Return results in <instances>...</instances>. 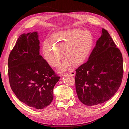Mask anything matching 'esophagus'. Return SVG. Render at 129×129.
Returning a JSON list of instances; mask_svg holds the SVG:
<instances>
[{
	"label": "esophagus",
	"instance_id": "esophagus-1",
	"mask_svg": "<svg viewBox=\"0 0 129 129\" xmlns=\"http://www.w3.org/2000/svg\"><path fill=\"white\" fill-rule=\"evenodd\" d=\"M68 74H69V75H72V76H75V73L74 72V71H69L68 73Z\"/></svg>",
	"mask_w": 129,
	"mask_h": 129
}]
</instances>
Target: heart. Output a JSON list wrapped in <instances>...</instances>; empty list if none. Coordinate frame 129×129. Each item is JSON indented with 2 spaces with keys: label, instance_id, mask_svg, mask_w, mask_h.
<instances>
[{
  "label": "heart",
  "instance_id": "heart-1",
  "mask_svg": "<svg viewBox=\"0 0 129 129\" xmlns=\"http://www.w3.org/2000/svg\"><path fill=\"white\" fill-rule=\"evenodd\" d=\"M93 45V38L88 30L73 29L57 32L52 35L51 40L46 39L43 44L42 52L46 61L53 67L59 66L63 57L60 71L67 70L73 63L83 64L87 60Z\"/></svg>",
  "mask_w": 129,
  "mask_h": 129
}]
</instances>
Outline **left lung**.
<instances>
[{"mask_svg": "<svg viewBox=\"0 0 129 129\" xmlns=\"http://www.w3.org/2000/svg\"><path fill=\"white\" fill-rule=\"evenodd\" d=\"M87 62L76 69L75 87L78 98L91 106L110 100L118 90L123 76L120 50L104 28Z\"/></svg>", "mask_w": 129, "mask_h": 129, "instance_id": "8db88e82", "label": "left lung"}]
</instances>
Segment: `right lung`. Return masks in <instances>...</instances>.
Here are the masks:
<instances>
[{"label": "right lung", "mask_w": 129, "mask_h": 129, "mask_svg": "<svg viewBox=\"0 0 129 129\" xmlns=\"http://www.w3.org/2000/svg\"><path fill=\"white\" fill-rule=\"evenodd\" d=\"M37 32L22 34L8 60L10 87L21 102L37 109L49 105L60 77L39 53Z\"/></svg>", "instance_id": "right-lung-1"}]
</instances>
